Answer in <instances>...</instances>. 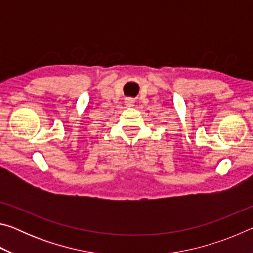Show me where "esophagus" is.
<instances>
[{
	"label": "esophagus",
	"instance_id": "esophagus-1",
	"mask_svg": "<svg viewBox=\"0 0 253 253\" xmlns=\"http://www.w3.org/2000/svg\"><path fill=\"white\" fill-rule=\"evenodd\" d=\"M125 104H126V106H128V107L134 106V99H132V98H126V99H125Z\"/></svg>",
	"mask_w": 253,
	"mask_h": 253
}]
</instances>
